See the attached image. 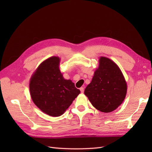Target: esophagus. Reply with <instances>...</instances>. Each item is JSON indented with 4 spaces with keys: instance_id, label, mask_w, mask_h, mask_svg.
Masks as SVG:
<instances>
[{
    "instance_id": "34e87169",
    "label": "esophagus",
    "mask_w": 152,
    "mask_h": 152,
    "mask_svg": "<svg viewBox=\"0 0 152 152\" xmlns=\"http://www.w3.org/2000/svg\"><path fill=\"white\" fill-rule=\"evenodd\" d=\"M80 92H81V93H84V87H80Z\"/></svg>"
}]
</instances>
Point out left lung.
Listing matches in <instances>:
<instances>
[{
    "label": "left lung",
    "mask_w": 152,
    "mask_h": 152,
    "mask_svg": "<svg viewBox=\"0 0 152 152\" xmlns=\"http://www.w3.org/2000/svg\"><path fill=\"white\" fill-rule=\"evenodd\" d=\"M126 93L127 84L120 68L111 59L101 57L99 66L84 91L91 104L100 112H111L122 104Z\"/></svg>",
    "instance_id": "8db88e82"
}]
</instances>
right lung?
<instances>
[{"instance_id":"add662e5","label":"right lung","mask_w":152,"mask_h":152,"mask_svg":"<svg viewBox=\"0 0 152 152\" xmlns=\"http://www.w3.org/2000/svg\"><path fill=\"white\" fill-rule=\"evenodd\" d=\"M60 59L50 57L44 61L30 82L31 98L41 111L52 117L61 115L80 93L59 70Z\"/></svg>"}]
</instances>
